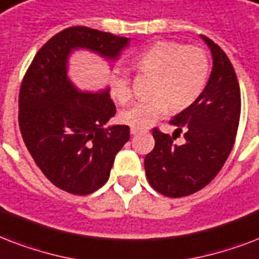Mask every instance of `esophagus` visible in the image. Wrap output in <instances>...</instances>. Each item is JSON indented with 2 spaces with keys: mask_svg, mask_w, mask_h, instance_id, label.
Returning a JSON list of instances; mask_svg holds the SVG:
<instances>
[{
  "mask_svg": "<svg viewBox=\"0 0 259 259\" xmlns=\"http://www.w3.org/2000/svg\"><path fill=\"white\" fill-rule=\"evenodd\" d=\"M139 132H142V130H139V128L131 127V134H132V135H138Z\"/></svg>",
  "mask_w": 259,
  "mask_h": 259,
  "instance_id": "esophagus-1",
  "label": "esophagus"
}]
</instances>
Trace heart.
Returning <instances> with one entry per match:
<instances>
[{"mask_svg": "<svg viewBox=\"0 0 259 259\" xmlns=\"http://www.w3.org/2000/svg\"><path fill=\"white\" fill-rule=\"evenodd\" d=\"M139 74L152 75L151 97L124 109L120 120L134 128L146 130L171 111L189 108L205 88L209 75V59L201 47L177 41H157L132 59ZM109 94L119 104L132 98L131 78L119 69L109 75Z\"/></svg>", "mask_w": 259, "mask_h": 259, "instance_id": "b5f03b06", "label": "heart"}]
</instances>
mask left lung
<instances>
[{"instance_id":"obj_1","label":"left lung","mask_w":259,"mask_h":259,"mask_svg":"<svg viewBox=\"0 0 259 259\" xmlns=\"http://www.w3.org/2000/svg\"><path fill=\"white\" fill-rule=\"evenodd\" d=\"M211 48L213 67L200 97L170 124L185 132L186 143L152 128L155 146L144 158L150 185L166 197L189 196L218 176L235 143L240 119V89L235 70L223 50L201 35Z\"/></svg>"}]
</instances>
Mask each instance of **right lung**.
<instances>
[{
	"mask_svg": "<svg viewBox=\"0 0 259 259\" xmlns=\"http://www.w3.org/2000/svg\"><path fill=\"white\" fill-rule=\"evenodd\" d=\"M128 37L93 28H66L54 35L31 62L19 94L24 143L46 177L59 189L85 196L109 178L116 154L130 139L128 125L104 128L116 115L108 94L78 92L66 75L74 48L116 58Z\"/></svg>",
	"mask_w": 259,
	"mask_h": 259,
	"instance_id": "obj_1",
	"label": "right lung"
}]
</instances>
